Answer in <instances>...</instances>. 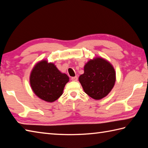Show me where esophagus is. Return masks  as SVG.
<instances>
[{
  "label": "esophagus",
  "instance_id": "34e87169",
  "mask_svg": "<svg viewBox=\"0 0 148 148\" xmlns=\"http://www.w3.org/2000/svg\"><path fill=\"white\" fill-rule=\"evenodd\" d=\"M71 80L73 81H77V76L72 77H71Z\"/></svg>",
  "mask_w": 148,
  "mask_h": 148
}]
</instances>
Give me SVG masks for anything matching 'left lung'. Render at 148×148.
<instances>
[{
    "label": "left lung",
    "instance_id": "8db88e82",
    "mask_svg": "<svg viewBox=\"0 0 148 148\" xmlns=\"http://www.w3.org/2000/svg\"><path fill=\"white\" fill-rule=\"evenodd\" d=\"M84 72L79 81L87 95L96 100L108 95L116 81L115 71L109 62L101 58L91 60L84 65Z\"/></svg>",
    "mask_w": 148,
    "mask_h": 148
}]
</instances>
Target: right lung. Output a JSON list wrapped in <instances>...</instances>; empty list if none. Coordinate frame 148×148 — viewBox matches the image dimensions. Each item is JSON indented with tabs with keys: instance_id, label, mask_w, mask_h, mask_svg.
Listing matches in <instances>:
<instances>
[{
	"instance_id": "1",
	"label": "right lung",
	"mask_w": 148,
	"mask_h": 148,
	"mask_svg": "<svg viewBox=\"0 0 148 148\" xmlns=\"http://www.w3.org/2000/svg\"><path fill=\"white\" fill-rule=\"evenodd\" d=\"M69 79L67 75L61 73L54 64L43 60L33 69L30 83L37 97L46 102H52L62 95Z\"/></svg>"
}]
</instances>
